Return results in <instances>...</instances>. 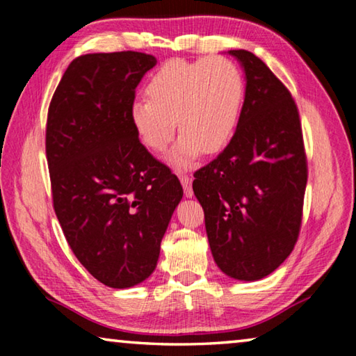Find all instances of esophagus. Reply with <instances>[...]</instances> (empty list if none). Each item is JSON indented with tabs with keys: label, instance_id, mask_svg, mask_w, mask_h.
<instances>
[{
	"label": "esophagus",
	"instance_id": "esophagus-1",
	"mask_svg": "<svg viewBox=\"0 0 356 356\" xmlns=\"http://www.w3.org/2000/svg\"><path fill=\"white\" fill-rule=\"evenodd\" d=\"M180 184L184 186V193L186 197L193 196V186H191V177L188 176H180Z\"/></svg>",
	"mask_w": 356,
	"mask_h": 356
}]
</instances>
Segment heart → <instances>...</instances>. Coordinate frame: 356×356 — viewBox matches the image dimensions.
Masks as SVG:
<instances>
[{"label": "heart", "instance_id": "1", "mask_svg": "<svg viewBox=\"0 0 356 356\" xmlns=\"http://www.w3.org/2000/svg\"><path fill=\"white\" fill-rule=\"evenodd\" d=\"M146 102H135L130 119L136 135L149 150L165 152L180 135L170 163L188 170L202 150L215 154L236 130L243 102V78L226 58L202 61L171 59L149 78Z\"/></svg>", "mask_w": 356, "mask_h": 356}]
</instances>
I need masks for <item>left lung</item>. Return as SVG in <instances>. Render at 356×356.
Returning a JSON list of instances; mask_svg holds the SVG:
<instances>
[{"label":"left lung","instance_id":"obj_1","mask_svg":"<svg viewBox=\"0 0 356 356\" xmlns=\"http://www.w3.org/2000/svg\"><path fill=\"white\" fill-rule=\"evenodd\" d=\"M229 55L245 70L243 106L225 150L195 172L193 191L221 272L257 281L275 272L297 243L308 161L289 89L251 51Z\"/></svg>","mask_w":356,"mask_h":356}]
</instances>
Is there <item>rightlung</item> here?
<instances>
[{
	"mask_svg": "<svg viewBox=\"0 0 356 356\" xmlns=\"http://www.w3.org/2000/svg\"><path fill=\"white\" fill-rule=\"evenodd\" d=\"M155 64L140 51L78 56L48 108L55 213L80 264L113 289L152 275L184 195L176 174L143 146L130 119L135 89Z\"/></svg>",
	"mask_w": 356,
	"mask_h": 356,
	"instance_id": "right-lung-1",
	"label": "right lung"
}]
</instances>
